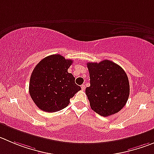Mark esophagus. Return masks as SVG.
<instances>
[{"instance_id":"34e87169","label":"esophagus","mask_w":154,"mask_h":154,"mask_svg":"<svg viewBox=\"0 0 154 154\" xmlns=\"http://www.w3.org/2000/svg\"><path fill=\"white\" fill-rule=\"evenodd\" d=\"M85 88H86V86L84 85V84H83V85H81V89H82V90H85Z\"/></svg>"}]
</instances>
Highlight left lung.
I'll use <instances>...</instances> for the list:
<instances>
[{
  "label": "left lung",
  "instance_id": "left-lung-1",
  "mask_svg": "<svg viewBox=\"0 0 154 154\" xmlns=\"http://www.w3.org/2000/svg\"><path fill=\"white\" fill-rule=\"evenodd\" d=\"M90 86L86 89L90 107L104 117L119 112L128 100L130 86L125 70L116 63L104 60L87 63Z\"/></svg>",
  "mask_w": 154,
  "mask_h": 154
}]
</instances>
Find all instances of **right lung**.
Instances as JSON below:
<instances>
[{"label":"right lung","instance_id":"right-lung-1","mask_svg":"<svg viewBox=\"0 0 154 154\" xmlns=\"http://www.w3.org/2000/svg\"><path fill=\"white\" fill-rule=\"evenodd\" d=\"M72 63V60L57 54L47 56L35 66L30 77L29 91L40 109L48 112L60 111L81 90L72 74L67 72Z\"/></svg>","mask_w":154,"mask_h":154}]
</instances>
